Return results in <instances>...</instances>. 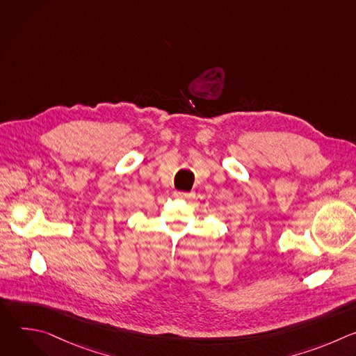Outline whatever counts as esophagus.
<instances>
[{
  "instance_id": "1",
  "label": "esophagus",
  "mask_w": 356,
  "mask_h": 356,
  "mask_svg": "<svg viewBox=\"0 0 356 356\" xmlns=\"http://www.w3.org/2000/svg\"><path fill=\"white\" fill-rule=\"evenodd\" d=\"M173 195L176 197V198H183V200H186V198H193L194 197V193H184V191H175L173 193Z\"/></svg>"
}]
</instances>
